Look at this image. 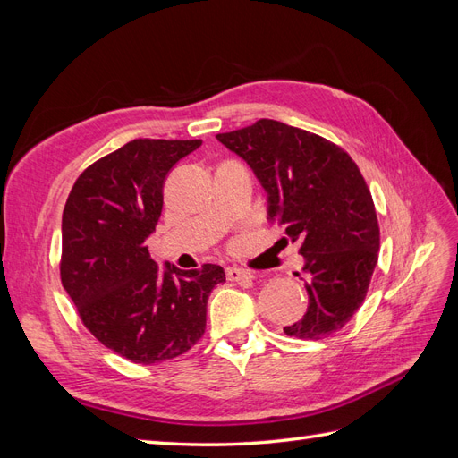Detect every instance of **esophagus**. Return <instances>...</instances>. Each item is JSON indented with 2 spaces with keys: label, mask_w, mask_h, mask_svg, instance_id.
Listing matches in <instances>:
<instances>
[{
  "label": "esophagus",
  "mask_w": 458,
  "mask_h": 458,
  "mask_svg": "<svg viewBox=\"0 0 458 458\" xmlns=\"http://www.w3.org/2000/svg\"><path fill=\"white\" fill-rule=\"evenodd\" d=\"M225 276L227 281H233V283H250L254 279V275L250 271H244L239 267H227Z\"/></svg>",
  "instance_id": "34e87169"
}]
</instances>
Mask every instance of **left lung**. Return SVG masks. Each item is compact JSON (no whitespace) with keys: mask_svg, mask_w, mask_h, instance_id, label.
<instances>
[{"mask_svg":"<svg viewBox=\"0 0 458 458\" xmlns=\"http://www.w3.org/2000/svg\"><path fill=\"white\" fill-rule=\"evenodd\" d=\"M216 137L266 189L267 219L301 244L306 263L296 275L310 303L284 332L301 340L335 335L361 308L380 248L377 210L357 164L325 137L267 118Z\"/></svg>","mask_w":458,"mask_h":458,"instance_id":"obj_1","label":"left lung"}]
</instances>
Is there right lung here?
<instances>
[{
  "instance_id": "right-lung-1",
  "label": "right lung",
  "mask_w": 458,
  "mask_h": 458,
  "mask_svg": "<svg viewBox=\"0 0 458 458\" xmlns=\"http://www.w3.org/2000/svg\"><path fill=\"white\" fill-rule=\"evenodd\" d=\"M200 140H133L80 174L63 212L61 281L81 323L108 350L152 365L183 355L206 330L224 267L183 271L150 258L164 182Z\"/></svg>"
}]
</instances>
